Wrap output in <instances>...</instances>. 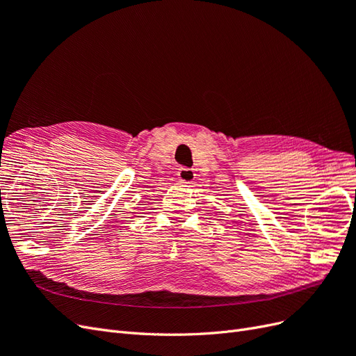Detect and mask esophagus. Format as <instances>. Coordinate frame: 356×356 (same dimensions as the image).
<instances>
[{"label":"esophagus","instance_id":"esophagus-1","mask_svg":"<svg viewBox=\"0 0 356 356\" xmlns=\"http://www.w3.org/2000/svg\"><path fill=\"white\" fill-rule=\"evenodd\" d=\"M195 177H196V174H195V170H193L191 168L182 166V168L178 169V178L182 182H187V184H188V182H191L193 179H195Z\"/></svg>","mask_w":356,"mask_h":356}]
</instances>
